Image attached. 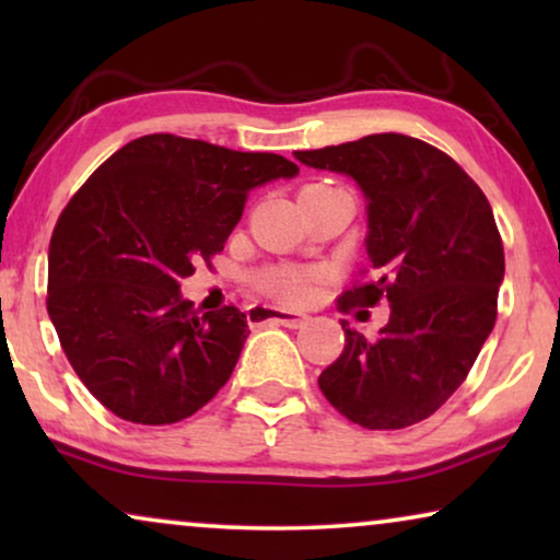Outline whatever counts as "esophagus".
Returning a JSON list of instances; mask_svg holds the SVG:
<instances>
[{
    "instance_id": "34e87169",
    "label": "esophagus",
    "mask_w": 560,
    "mask_h": 560,
    "mask_svg": "<svg viewBox=\"0 0 560 560\" xmlns=\"http://www.w3.org/2000/svg\"><path fill=\"white\" fill-rule=\"evenodd\" d=\"M247 316L252 324H280L288 328H303L311 320L305 313L275 308V305H255V308H249Z\"/></svg>"
}]
</instances>
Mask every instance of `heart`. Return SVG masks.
<instances>
[{"instance_id":"1","label":"heart","mask_w":560,"mask_h":560,"mask_svg":"<svg viewBox=\"0 0 560 560\" xmlns=\"http://www.w3.org/2000/svg\"><path fill=\"white\" fill-rule=\"evenodd\" d=\"M267 293L280 298L288 303H305L316 295L318 278L311 272H295V270H278L265 280Z\"/></svg>"}]
</instances>
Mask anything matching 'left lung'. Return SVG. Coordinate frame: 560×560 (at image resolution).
I'll use <instances>...</instances> for the list:
<instances>
[{"instance_id":"left-lung-1","label":"left lung","mask_w":560,"mask_h":560,"mask_svg":"<svg viewBox=\"0 0 560 560\" xmlns=\"http://www.w3.org/2000/svg\"><path fill=\"white\" fill-rule=\"evenodd\" d=\"M295 160L347 175L366 201V280L339 308L389 303L374 341L341 320L343 351L320 372V393L370 431L420 423L462 387L494 328L504 249L492 206L446 152L408 135H370Z\"/></svg>"}]
</instances>
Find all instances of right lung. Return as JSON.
Returning a JSON list of instances; mask_svg holds the SVG:
<instances>
[{"label": "right lung", "instance_id": "add662e5", "mask_svg": "<svg viewBox=\"0 0 560 560\" xmlns=\"http://www.w3.org/2000/svg\"><path fill=\"white\" fill-rule=\"evenodd\" d=\"M295 175L272 152L148 135L83 183L50 240L48 316L104 408L129 423H178L226 385L247 316L234 305L201 316L180 282L224 249L249 190Z\"/></svg>", "mask_w": 560, "mask_h": 560}]
</instances>
